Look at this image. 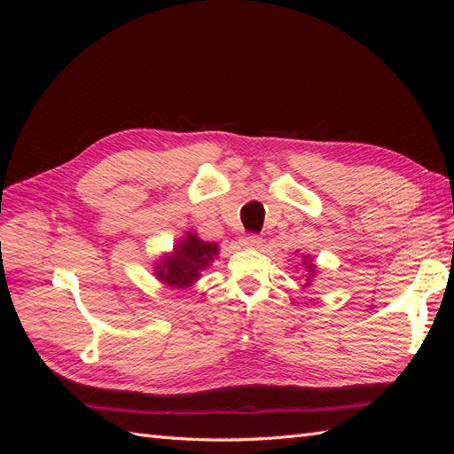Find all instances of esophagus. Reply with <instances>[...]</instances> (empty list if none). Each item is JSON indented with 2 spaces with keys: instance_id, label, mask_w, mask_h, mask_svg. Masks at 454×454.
<instances>
[{
  "instance_id": "esophagus-1",
  "label": "esophagus",
  "mask_w": 454,
  "mask_h": 454,
  "mask_svg": "<svg viewBox=\"0 0 454 454\" xmlns=\"http://www.w3.org/2000/svg\"><path fill=\"white\" fill-rule=\"evenodd\" d=\"M242 246H246V248H259L261 244H263V239H261L259 235H246L242 237Z\"/></svg>"
}]
</instances>
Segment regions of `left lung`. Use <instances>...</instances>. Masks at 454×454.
Listing matches in <instances>:
<instances>
[{"instance_id":"left-lung-1","label":"left lung","mask_w":454,"mask_h":454,"mask_svg":"<svg viewBox=\"0 0 454 454\" xmlns=\"http://www.w3.org/2000/svg\"><path fill=\"white\" fill-rule=\"evenodd\" d=\"M303 265H307V282H305V287L307 286H310V280L314 278V274H316V267L310 263V259H309V255H303Z\"/></svg>"}]
</instances>
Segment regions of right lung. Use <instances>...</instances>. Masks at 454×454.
<instances>
[{
  "label": "right lung",
  "instance_id": "add662e5",
  "mask_svg": "<svg viewBox=\"0 0 454 454\" xmlns=\"http://www.w3.org/2000/svg\"><path fill=\"white\" fill-rule=\"evenodd\" d=\"M219 254L215 242H204L195 232H187L180 242L174 246L170 254H164L155 263V277L170 287L193 286L200 272L208 267Z\"/></svg>",
  "mask_w": 454,
  "mask_h": 454
}]
</instances>
